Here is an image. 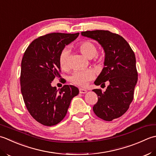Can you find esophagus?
<instances>
[{
	"label": "esophagus",
	"mask_w": 156,
	"mask_h": 156,
	"mask_svg": "<svg viewBox=\"0 0 156 156\" xmlns=\"http://www.w3.org/2000/svg\"><path fill=\"white\" fill-rule=\"evenodd\" d=\"M79 93L80 94H85L87 93V90H84V89H82V88H79Z\"/></svg>",
	"instance_id": "esophagus-1"
}]
</instances>
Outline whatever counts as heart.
<instances>
[{"label":"heart","instance_id":"b5f03b06","mask_svg":"<svg viewBox=\"0 0 156 156\" xmlns=\"http://www.w3.org/2000/svg\"><path fill=\"white\" fill-rule=\"evenodd\" d=\"M77 48L87 58H91L94 64L101 65L104 62V56L97 53V47L90 40H83L77 44ZM59 65L62 70L67 71L69 69V52L67 50H62L59 56ZM94 72L91 69L75 71L70 77L73 83L80 87H85L89 81L93 79Z\"/></svg>","mask_w":156,"mask_h":156}]
</instances>
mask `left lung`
<instances>
[{
    "instance_id": "obj_1",
    "label": "left lung",
    "mask_w": 156,
    "mask_h": 156,
    "mask_svg": "<svg viewBox=\"0 0 156 156\" xmlns=\"http://www.w3.org/2000/svg\"><path fill=\"white\" fill-rule=\"evenodd\" d=\"M81 35L98 41L104 50V67L94 83L110 84L104 92L93 90L98 98L93 110L99 118L111 121L123 115L133 100L138 79L135 53L122 36L110 31H86Z\"/></svg>"
}]
</instances>
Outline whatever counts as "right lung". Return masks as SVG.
I'll list each match as a JSON object with an SVG mask.
<instances>
[{"mask_svg": "<svg viewBox=\"0 0 156 156\" xmlns=\"http://www.w3.org/2000/svg\"><path fill=\"white\" fill-rule=\"evenodd\" d=\"M79 33H52L36 38L24 52L20 83L24 102L31 116L43 125L53 126L65 118L73 98L79 90L65 85L56 90L51 83L60 78L59 56L66 45Z\"/></svg>", "mask_w": 156, "mask_h": 156, "instance_id": "add662e5", "label": "right lung"}]
</instances>
